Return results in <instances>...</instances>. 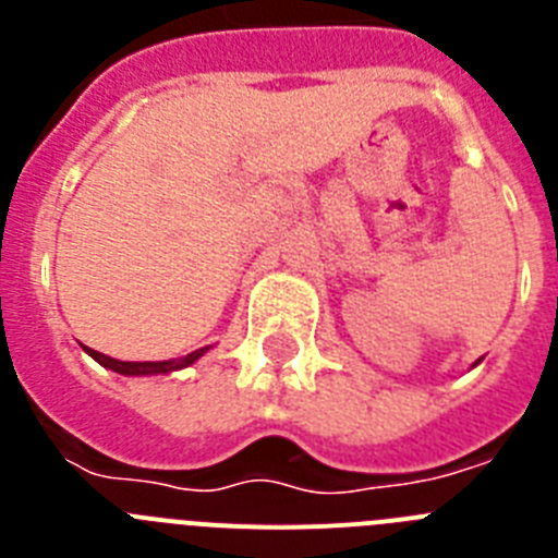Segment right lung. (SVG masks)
<instances>
[{
    "instance_id": "right-lung-1",
    "label": "right lung",
    "mask_w": 558,
    "mask_h": 558,
    "mask_svg": "<svg viewBox=\"0 0 558 558\" xmlns=\"http://www.w3.org/2000/svg\"><path fill=\"white\" fill-rule=\"evenodd\" d=\"M206 349L209 347L198 349V352H190L186 357H179V360H161V363H128V360H113V357H108V354L95 352V349H86V352L92 354V357H95L100 366L111 368V372L128 374V377H142V374H170V372H179V368H184V366H192V363H195V360H198Z\"/></svg>"
}]
</instances>
